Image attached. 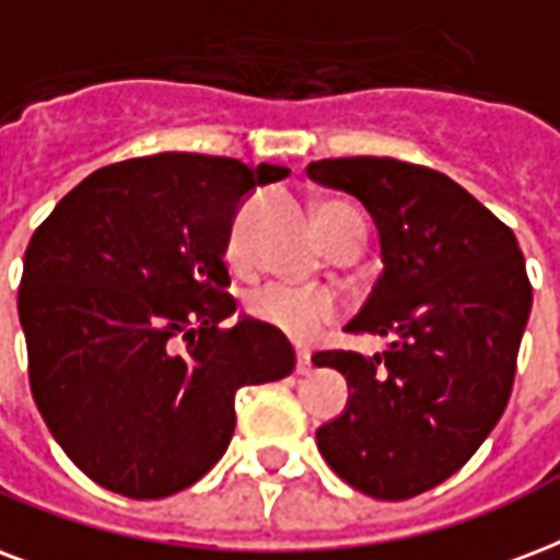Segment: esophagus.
<instances>
[{
	"instance_id": "34e87169",
	"label": "esophagus",
	"mask_w": 560,
	"mask_h": 560,
	"mask_svg": "<svg viewBox=\"0 0 560 560\" xmlns=\"http://www.w3.org/2000/svg\"><path fill=\"white\" fill-rule=\"evenodd\" d=\"M296 373L299 375L311 373V358L308 355H296Z\"/></svg>"
}]
</instances>
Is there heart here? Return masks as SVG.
I'll use <instances>...</instances> for the list:
<instances>
[{
    "label": "heart",
    "instance_id": "b5f03b06",
    "mask_svg": "<svg viewBox=\"0 0 560 560\" xmlns=\"http://www.w3.org/2000/svg\"><path fill=\"white\" fill-rule=\"evenodd\" d=\"M343 205H323L319 220ZM237 255V241L232 243V258ZM246 314L276 335L288 337L293 343H311L314 337L337 319V302L323 290H296L284 284H264L246 296Z\"/></svg>",
    "mask_w": 560,
    "mask_h": 560
}]
</instances>
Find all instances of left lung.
<instances>
[{
    "label": "left lung",
    "instance_id": "1",
    "mask_svg": "<svg viewBox=\"0 0 560 560\" xmlns=\"http://www.w3.org/2000/svg\"><path fill=\"white\" fill-rule=\"evenodd\" d=\"M305 173L373 217L384 270L347 331L387 337L382 355H314L352 387L317 446L366 497L411 499L458 472L505 411L532 311L526 261L514 232L438 170L361 155Z\"/></svg>",
    "mask_w": 560,
    "mask_h": 560
}]
</instances>
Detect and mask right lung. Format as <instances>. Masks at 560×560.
Masks as SVG:
<instances>
[{
	"label": "right lung",
	"mask_w": 560,
	"mask_h": 560,
	"mask_svg": "<svg viewBox=\"0 0 560 560\" xmlns=\"http://www.w3.org/2000/svg\"><path fill=\"white\" fill-rule=\"evenodd\" d=\"M288 166L161 152L102 166L32 234L20 326L37 411L75 467L128 499L190 488L223 458L234 394L296 366L234 314V213ZM187 342L185 350L180 343Z\"/></svg>",
	"instance_id": "add662e5"
}]
</instances>
